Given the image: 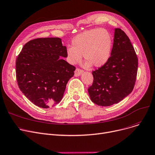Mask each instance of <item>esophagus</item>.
<instances>
[{
	"instance_id": "34e87169",
	"label": "esophagus",
	"mask_w": 155,
	"mask_h": 155,
	"mask_svg": "<svg viewBox=\"0 0 155 155\" xmlns=\"http://www.w3.org/2000/svg\"><path fill=\"white\" fill-rule=\"evenodd\" d=\"M83 70H81V69H79V68H77V69H76L75 72H74V76H75L76 77H78V76H79L82 73H83Z\"/></svg>"
}]
</instances>
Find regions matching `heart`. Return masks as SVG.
Segmentation results:
<instances>
[{
  "label": "heart",
  "instance_id": "1",
  "mask_svg": "<svg viewBox=\"0 0 155 155\" xmlns=\"http://www.w3.org/2000/svg\"><path fill=\"white\" fill-rule=\"evenodd\" d=\"M113 41L110 33L104 29H95L81 33L72 39V47H68L66 54L72 64L81 61L82 55L86 66H103L111 56Z\"/></svg>",
  "mask_w": 155,
  "mask_h": 155
}]
</instances>
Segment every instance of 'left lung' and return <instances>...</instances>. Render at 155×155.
I'll return each mask as SVG.
<instances>
[{
    "instance_id": "1",
    "label": "left lung",
    "mask_w": 155,
    "mask_h": 155,
    "mask_svg": "<svg viewBox=\"0 0 155 155\" xmlns=\"http://www.w3.org/2000/svg\"><path fill=\"white\" fill-rule=\"evenodd\" d=\"M138 65V58L129 38L121 29L116 28L110 59L92 72L93 83L87 89L91 100L101 106L122 101L134 88Z\"/></svg>"
}]
</instances>
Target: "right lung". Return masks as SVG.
<instances>
[{
	"label": "right lung",
	"mask_w": 155,
	"mask_h": 155,
	"mask_svg": "<svg viewBox=\"0 0 155 155\" xmlns=\"http://www.w3.org/2000/svg\"><path fill=\"white\" fill-rule=\"evenodd\" d=\"M66 50L60 38H38L27 42L18 55V86L35 106L48 108L61 101L76 69L62 58H67Z\"/></svg>",
	"instance_id": "obj_1"
}]
</instances>
